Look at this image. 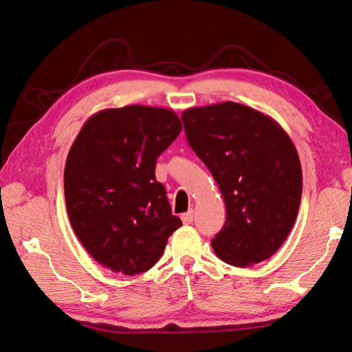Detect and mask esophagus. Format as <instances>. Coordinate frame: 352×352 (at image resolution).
I'll return each instance as SVG.
<instances>
[{"label": "esophagus", "instance_id": "obj_1", "mask_svg": "<svg viewBox=\"0 0 352 352\" xmlns=\"http://www.w3.org/2000/svg\"><path fill=\"white\" fill-rule=\"evenodd\" d=\"M182 220H183V223H184V225L192 223V220H194V211L190 210V211H188V212L182 214Z\"/></svg>", "mask_w": 352, "mask_h": 352}]
</instances>
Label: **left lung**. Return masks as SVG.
Here are the masks:
<instances>
[{"label": "left lung", "instance_id": "1", "mask_svg": "<svg viewBox=\"0 0 352 352\" xmlns=\"http://www.w3.org/2000/svg\"><path fill=\"white\" fill-rule=\"evenodd\" d=\"M182 119L189 146L225 201V225L211 241L214 253L234 267L269 259L300 210L302 172L290 136L275 119L231 100L192 107Z\"/></svg>", "mask_w": 352, "mask_h": 352}]
</instances>
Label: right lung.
Listing matches in <instances>:
<instances>
[{
  "mask_svg": "<svg viewBox=\"0 0 352 352\" xmlns=\"http://www.w3.org/2000/svg\"><path fill=\"white\" fill-rule=\"evenodd\" d=\"M182 130L170 109H105L83 124L65 164V201L77 239L115 273L138 275L157 264L182 226L155 178L157 158Z\"/></svg>",
  "mask_w": 352,
  "mask_h": 352,
  "instance_id": "add662e5",
  "label": "right lung"
}]
</instances>
